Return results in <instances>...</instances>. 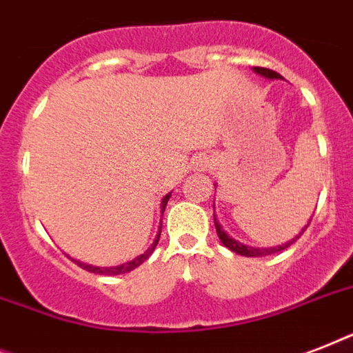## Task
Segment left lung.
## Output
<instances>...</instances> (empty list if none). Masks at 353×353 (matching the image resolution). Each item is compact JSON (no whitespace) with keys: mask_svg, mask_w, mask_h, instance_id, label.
Wrapping results in <instances>:
<instances>
[{"mask_svg":"<svg viewBox=\"0 0 353 353\" xmlns=\"http://www.w3.org/2000/svg\"><path fill=\"white\" fill-rule=\"evenodd\" d=\"M252 71L256 74H260V77H263V79L268 80H280L282 77H280L276 71H271V69H265V68H252ZM216 187V185H214ZM312 221V220H310ZM310 221H307V225H310ZM214 225H216V232H218V238L221 240V243L227 247V249H231L232 252H236V254H241V256H268V254H273V252H279V251H284V249H288V247L291 245V243H295L296 238L304 232V229H302V232H299V234L293 238V240L285 241V243H282V245H276V247H251V245H245V243H241V241L234 240V238H231V236L227 234L225 231H223V227L220 225V221H218V218H216V212H214Z\"/></svg>","mask_w":353,"mask_h":353,"instance_id":"8db88e82","label":"left lung"}]
</instances>
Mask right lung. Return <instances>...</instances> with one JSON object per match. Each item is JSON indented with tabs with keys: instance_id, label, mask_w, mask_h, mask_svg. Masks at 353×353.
Masks as SVG:
<instances>
[{
	"instance_id": "obj_1",
	"label": "right lung",
	"mask_w": 353,
	"mask_h": 353,
	"mask_svg": "<svg viewBox=\"0 0 353 353\" xmlns=\"http://www.w3.org/2000/svg\"><path fill=\"white\" fill-rule=\"evenodd\" d=\"M172 192H168L165 196V198L161 199V212H165V207L166 203H168V199H170ZM159 236H161V225H159V232L155 234L154 238V243L146 249V251L143 252V254H139V256H135L133 260H130V262L126 263H121V265H112V268H99V265H91V263H84V262H80V260H73L77 265H80L82 269H85V271H91V273H97V274H124V273H130V271H133L135 268H139L141 263L146 260V258L154 252V249L157 247V243H159Z\"/></svg>"
}]
</instances>
